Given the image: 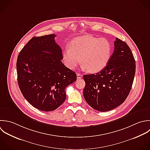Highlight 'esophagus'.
Segmentation results:
<instances>
[{
    "label": "esophagus",
    "instance_id": "1",
    "mask_svg": "<svg viewBox=\"0 0 150 150\" xmlns=\"http://www.w3.org/2000/svg\"><path fill=\"white\" fill-rule=\"evenodd\" d=\"M82 76H83L82 74H81L80 73H78L77 74V78L78 79H81V78H82Z\"/></svg>",
    "mask_w": 150,
    "mask_h": 150
}]
</instances>
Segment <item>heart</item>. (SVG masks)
I'll list each match as a JSON object with an SVG mask.
<instances>
[{
  "label": "heart",
  "mask_w": 150,
  "mask_h": 150,
  "mask_svg": "<svg viewBox=\"0 0 150 150\" xmlns=\"http://www.w3.org/2000/svg\"><path fill=\"white\" fill-rule=\"evenodd\" d=\"M112 55V45L106 38L84 35L74 39L70 47H65L62 53L67 67L75 69L81 62L82 67L92 73L103 69Z\"/></svg>",
  "instance_id": "b5f03b06"
}]
</instances>
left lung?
Here are the masks:
<instances>
[{"label": "left lung", "instance_id": "left-lung-1", "mask_svg": "<svg viewBox=\"0 0 150 150\" xmlns=\"http://www.w3.org/2000/svg\"><path fill=\"white\" fill-rule=\"evenodd\" d=\"M114 43L115 50L107 66L95 74L83 76L84 98L100 112L114 109L125 101L135 75L136 61L130 47L118 38Z\"/></svg>", "mask_w": 150, "mask_h": 150}]
</instances>
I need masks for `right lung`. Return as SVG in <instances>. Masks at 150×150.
Returning a JSON list of instances; mask_svg holds the SVG:
<instances>
[{"label": "right lung", "instance_id": "add662e5", "mask_svg": "<svg viewBox=\"0 0 150 150\" xmlns=\"http://www.w3.org/2000/svg\"><path fill=\"white\" fill-rule=\"evenodd\" d=\"M55 34L34 37L17 57V81L27 102L38 110L57 109L66 99L65 88L76 80L75 72L62 62V49Z\"/></svg>", "mask_w": 150, "mask_h": 150}]
</instances>
